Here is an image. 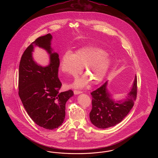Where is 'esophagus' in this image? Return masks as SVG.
I'll use <instances>...</instances> for the list:
<instances>
[{"label":"esophagus","instance_id":"obj_1","mask_svg":"<svg viewBox=\"0 0 158 158\" xmlns=\"http://www.w3.org/2000/svg\"><path fill=\"white\" fill-rule=\"evenodd\" d=\"M82 91H80V90H74V94L75 95H78V94H82Z\"/></svg>","mask_w":158,"mask_h":158}]
</instances>
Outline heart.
Returning <instances> with one entry per match:
<instances>
[{
  "label": "heart",
  "instance_id": "b5f03b06",
  "mask_svg": "<svg viewBox=\"0 0 158 158\" xmlns=\"http://www.w3.org/2000/svg\"><path fill=\"white\" fill-rule=\"evenodd\" d=\"M107 56L108 53L101 48L85 47L77 50L74 55L70 52L65 53L61 60V69L63 73L75 77L83 67L86 76L73 83L74 88H82L89 81L96 85L102 82L111 65L112 60Z\"/></svg>",
  "mask_w": 158,
  "mask_h": 158
}]
</instances>
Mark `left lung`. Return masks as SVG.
<instances>
[{"label": "left lung", "mask_w": 158, "mask_h": 158, "mask_svg": "<svg viewBox=\"0 0 158 158\" xmlns=\"http://www.w3.org/2000/svg\"><path fill=\"white\" fill-rule=\"evenodd\" d=\"M107 85L108 81L90 94L92 108L89 118L92 124L99 128L111 127L120 123L133 108L137 96L136 75L124 100L115 101Z\"/></svg>", "instance_id": "8db88e82"}]
</instances>
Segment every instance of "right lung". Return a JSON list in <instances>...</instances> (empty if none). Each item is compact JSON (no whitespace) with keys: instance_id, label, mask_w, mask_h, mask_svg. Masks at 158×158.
Here are the masks:
<instances>
[{"instance_id":"obj_1","label":"right lung","mask_w":158,"mask_h":158,"mask_svg":"<svg viewBox=\"0 0 158 158\" xmlns=\"http://www.w3.org/2000/svg\"><path fill=\"white\" fill-rule=\"evenodd\" d=\"M52 39L50 34L36 39L25 50L19 66V96L23 105L34 122L47 130L57 128L63 124L66 103L74 95L72 90L59 92L60 60L59 54L51 47ZM36 46L49 54L48 66L40 65L33 60L32 52Z\"/></svg>"}]
</instances>
